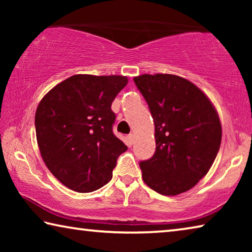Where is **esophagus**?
Segmentation results:
<instances>
[{
    "label": "esophagus",
    "instance_id": "esophagus-1",
    "mask_svg": "<svg viewBox=\"0 0 252 252\" xmlns=\"http://www.w3.org/2000/svg\"><path fill=\"white\" fill-rule=\"evenodd\" d=\"M127 139H129L130 143H133V142H134V140H135V136H134V134H133V133H130L129 135H127Z\"/></svg>",
    "mask_w": 252,
    "mask_h": 252
}]
</instances>
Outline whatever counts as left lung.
Returning a JSON list of instances; mask_svg holds the SVG:
<instances>
[{"label": "left lung", "mask_w": 252, "mask_h": 252, "mask_svg": "<svg viewBox=\"0 0 252 252\" xmlns=\"http://www.w3.org/2000/svg\"><path fill=\"white\" fill-rule=\"evenodd\" d=\"M155 121L156 152L140 162L148 187L163 195L190 190L210 170L220 149L221 123L208 96L173 74L133 79Z\"/></svg>", "instance_id": "1"}]
</instances>
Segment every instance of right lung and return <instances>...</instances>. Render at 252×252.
<instances>
[{
    "label": "right lung",
    "mask_w": 252,
    "mask_h": 252,
    "mask_svg": "<svg viewBox=\"0 0 252 252\" xmlns=\"http://www.w3.org/2000/svg\"><path fill=\"white\" fill-rule=\"evenodd\" d=\"M126 83L122 75H72L39 103L35 131L42 159L69 189L82 193L100 189L127 150L113 134L116 114L111 110Z\"/></svg>",
    "instance_id": "obj_1"
}]
</instances>
